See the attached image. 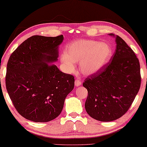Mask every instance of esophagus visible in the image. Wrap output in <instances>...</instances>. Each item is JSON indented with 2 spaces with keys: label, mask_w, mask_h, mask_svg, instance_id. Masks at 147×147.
Returning <instances> with one entry per match:
<instances>
[{
  "label": "esophagus",
  "mask_w": 147,
  "mask_h": 147,
  "mask_svg": "<svg viewBox=\"0 0 147 147\" xmlns=\"http://www.w3.org/2000/svg\"><path fill=\"white\" fill-rule=\"evenodd\" d=\"M82 84V81H81L79 79H76L75 80V85L76 86H80Z\"/></svg>",
  "instance_id": "obj_1"
}]
</instances>
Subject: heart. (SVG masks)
I'll return each mask as SVG.
<instances>
[{
    "label": "heart",
    "instance_id": "heart-1",
    "mask_svg": "<svg viewBox=\"0 0 147 147\" xmlns=\"http://www.w3.org/2000/svg\"><path fill=\"white\" fill-rule=\"evenodd\" d=\"M113 51L107 43L94 40H79L67 45L61 57L64 68L72 72L76 62H80L81 71L86 75L94 74L109 61Z\"/></svg>",
    "mask_w": 147,
    "mask_h": 147
}]
</instances>
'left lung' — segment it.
I'll use <instances>...</instances> for the list:
<instances>
[{
  "label": "left lung",
  "instance_id": "1",
  "mask_svg": "<svg viewBox=\"0 0 147 147\" xmlns=\"http://www.w3.org/2000/svg\"><path fill=\"white\" fill-rule=\"evenodd\" d=\"M115 40L116 50L111 61L88 76L83 83L88 91L86 111L93 119L102 122L123 116L141 86L139 59L121 37L116 36Z\"/></svg>",
  "mask_w": 147,
  "mask_h": 147
}]
</instances>
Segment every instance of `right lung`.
<instances>
[{"mask_svg":"<svg viewBox=\"0 0 147 147\" xmlns=\"http://www.w3.org/2000/svg\"><path fill=\"white\" fill-rule=\"evenodd\" d=\"M63 39L62 35L32 36L9 58L6 90L16 109L26 119L36 122L55 119L74 89V76L63 73L51 64L57 61L58 46Z\"/></svg>","mask_w":147,"mask_h":147,"instance_id":"1","label":"right lung"}]
</instances>
